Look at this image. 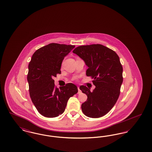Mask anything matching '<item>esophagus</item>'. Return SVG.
<instances>
[{
  "label": "esophagus",
  "instance_id": "34e87169",
  "mask_svg": "<svg viewBox=\"0 0 152 152\" xmlns=\"http://www.w3.org/2000/svg\"><path fill=\"white\" fill-rule=\"evenodd\" d=\"M77 89H78V94H81V91H80V89L79 87H77Z\"/></svg>",
  "mask_w": 152,
  "mask_h": 152
}]
</instances>
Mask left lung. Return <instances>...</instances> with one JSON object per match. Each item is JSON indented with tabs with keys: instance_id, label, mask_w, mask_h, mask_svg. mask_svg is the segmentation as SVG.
Masks as SVG:
<instances>
[{
	"instance_id": "obj_1",
	"label": "left lung",
	"mask_w": 152,
	"mask_h": 152,
	"mask_svg": "<svg viewBox=\"0 0 152 152\" xmlns=\"http://www.w3.org/2000/svg\"><path fill=\"white\" fill-rule=\"evenodd\" d=\"M73 53L86 63L87 76H91L96 86L91 92L86 86L80 89L87 94V101L81 104L83 113L89 117L105 115L113 107L120 94L123 83V66L120 58L112 50L101 44L81 45Z\"/></svg>"
}]
</instances>
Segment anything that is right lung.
<instances>
[{
  "label": "right lung",
  "instance_id": "1",
  "mask_svg": "<svg viewBox=\"0 0 152 152\" xmlns=\"http://www.w3.org/2000/svg\"><path fill=\"white\" fill-rule=\"evenodd\" d=\"M75 47L49 44L36 50L32 56L27 75L29 95L37 111L44 117H56L62 114L69 99L78 92L77 87L72 83L59 89L53 79L61 73L63 59Z\"/></svg>",
  "mask_w": 152,
  "mask_h": 152
}]
</instances>
